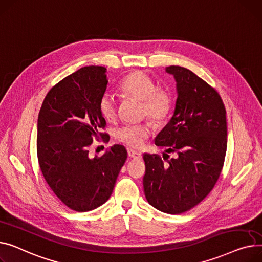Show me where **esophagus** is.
Segmentation results:
<instances>
[{
    "instance_id": "obj_1",
    "label": "esophagus",
    "mask_w": 262,
    "mask_h": 262,
    "mask_svg": "<svg viewBox=\"0 0 262 262\" xmlns=\"http://www.w3.org/2000/svg\"><path fill=\"white\" fill-rule=\"evenodd\" d=\"M128 156H129V158H132L134 160H141L142 159V153L137 152L135 150H132V149L128 150Z\"/></svg>"
}]
</instances>
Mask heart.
Here are the masks:
<instances>
[{"instance_id": "1", "label": "heart", "mask_w": 262, "mask_h": 262, "mask_svg": "<svg viewBox=\"0 0 262 262\" xmlns=\"http://www.w3.org/2000/svg\"><path fill=\"white\" fill-rule=\"evenodd\" d=\"M120 90L127 95L143 101V113L149 118L161 121L170 111L171 99L168 92L157 88L156 82L143 72L129 74L120 82ZM100 115L107 121H112L117 114V100L111 91H105L98 102ZM152 129L149 124L127 125L116 132L118 141L132 148H141L151 135Z\"/></svg>"}]
</instances>
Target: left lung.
Here are the masks:
<instances>
[{"instance_id":"1","label":"left lung","mask_w":262,"mask_h":262,"mask_svg":"<svg viewBox=\"0 0 262 262\" xmlns=\"http://www.w3.org/2000/svg\"><path fill=\"white\" fill-rule=\"evenodd\" d=\"M177 89L174 111L155 138L157 146L176 158L164 163L144 153L143 184L147 201L171 214L185 212L210 192L218 181L226 153V111L220 95L186 68L170 66ZM164 158V156H163Z\"/></svg>"}]
</instances>
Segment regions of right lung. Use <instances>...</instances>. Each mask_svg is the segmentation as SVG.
Instances as JSON below:
<instances>
[{
	"label": "right lung",
	"mask_w": 262,
	"mask_h": 262,
	"mask_svg": "<svg viewBox=\"0 0 262 262\" xmlns=\"http://www.w3.org/2000/svg\"><path fill=\"white\" fill-rule=\"evenodd\" d=\"M105 72L102 67L90 66L66 77L46 95L38 116L42 174L61 201L80 212L109 200L127 160L121 145L110 147L100 158L89 156L92 136L101 135L105 126L98 109L107 84Z\"/></svg>",
	"instance_id": "obj_1"
}]
</instances>
